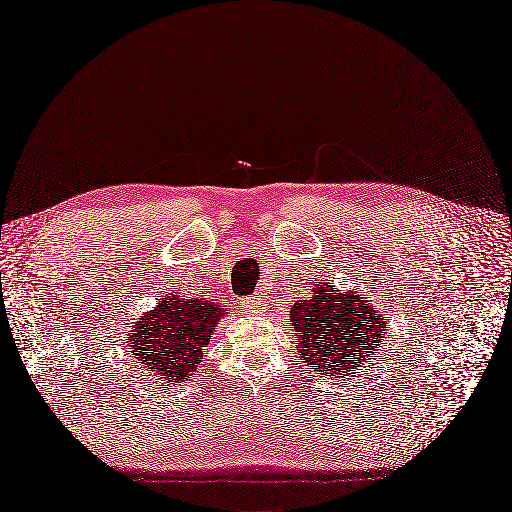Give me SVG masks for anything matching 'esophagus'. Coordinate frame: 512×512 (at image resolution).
<instances>
[{
	"label": "esophagus",
	"mask_w": 512,
	"mask_h": 512,
	"mask_svg": "<svg viewBox=\"0 0 512 512\" xmlns=\"http://www.w3.org/2000/svg\"><path fill=\"white\" fill-rule=\"evenodd\" d=\"M241 308L246 310L248 314H256V312H264L266 302L262 296H252V298H243L241 300Z\"/></svg>",
	"instance_id": "esophagus-1"
}]
</instances>
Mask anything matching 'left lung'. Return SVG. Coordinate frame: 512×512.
<instances>
[{
	"label": "left lung",
	"instance_id": "1",
	"mask_svg": "<svg viewBox=\"0 0 512 512\" xmlns=\"http://www.w3.org/2000/svg\"><path fill=\"white\" fill-rule=\"evenodd\" d=\"M291 325L300 339V358L316 364L327 377L371 362L387 331V316L377 314L367 298L337 294L335 285L314 287L310 300L291 306Z\"/></svg>",
	"mask_w": 512,
	"mask_h": 512
}]
</instances>
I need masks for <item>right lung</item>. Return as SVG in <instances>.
<instances>
[{"label": "right lung", "instance_id": "right-lung-1", "mask_svg": "<svg viewBox=\"0 0 512 512\" xmlns=\"http://www.w3.org/2000/svg\"><path fill=\"white\" fill-rule=\"evenodd\" d=\"M225 310L208 298L164 296L133 325L129 350L152 377L175 385L189 381Z\"/></svg>", "mask_w": 512, "mask_h": 512}]
</instances>
